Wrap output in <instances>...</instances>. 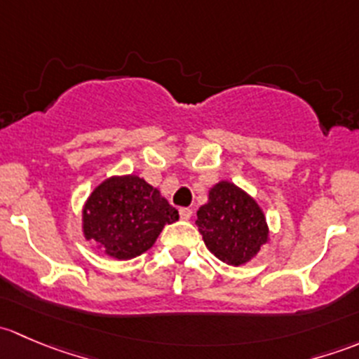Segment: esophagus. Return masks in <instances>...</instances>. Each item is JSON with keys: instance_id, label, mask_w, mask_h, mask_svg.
<instances>
[{"instance_id": "esophagus-1", "label": "esophagus", "mask_w": 359, "mask_h": 359, "mask_svg": "<svg viewBox=\"0 0 359 359\" xmlns=\"http://www.w3.org/2000/svg\"><path fill=\"white\" fill-rule=\"evenodd\" d=\"M179 213H180V219L184 220H189L191 217H193V210L191 208H180Z\"/></svg>"}]
</instances>
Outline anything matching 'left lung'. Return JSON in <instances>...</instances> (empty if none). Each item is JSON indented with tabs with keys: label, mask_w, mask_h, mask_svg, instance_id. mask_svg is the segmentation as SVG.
<instances>
[{
	"label": "left lung",
	"mask_w": 359,
	"mask_h": 359,
	"mask_svg": "<svg viewBox=\"0 0 359 359\" xmlns=\"http://www.w3.org/2000/svg\"><path fill=\"white\" fill-rule=\"evenodd\" d=\"M196 226L206 248L229 266L247 264L269 240L259 203L227 180L208 191V203L198 210Z\"/></svg>",
	"instance_id": "8db88e82"
}]
</instances>
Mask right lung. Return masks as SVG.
<instances>
[{
  "mask_svg": "<svg viewBox=\"0 0 359 359\" xmlns=\"http://www.w3.org/2000/svg\"><path fill=\"white\" fill-rule=\"evenodd\" d=\"M175 220L179 212L137 175L106 179L83 206L85 238L118 260L147 252L163 227Z\"/></svg>",
  "mask_w": 359,
  "mask_h": 359,
  "instance_id": "right-lung-1",
  "label": "right lung"
}]
</instances>
